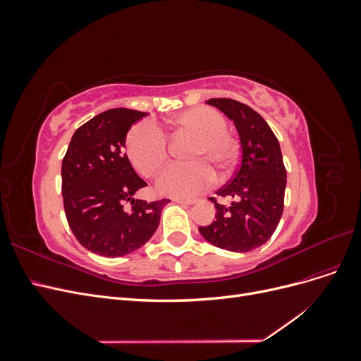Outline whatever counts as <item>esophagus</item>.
I'll return each mask as SVG.
<instances>
[{
  "mask_svg": "<svg viewBox=\"0 0 361 361\" xmlns=\"http://www.w3.org/2000/svg\"><path fill=\"white\" fill-rule=\"evenodd\" d=\"M174 203H179V204H194L195 200L192 199H173Z\"/></svg>",
  "mask_w": 361,
  "mask_h": 361,
  "instance_id": "34e87169",
  "label": "esophagus"
}]
</instances>
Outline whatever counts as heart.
I'll use <instances>...</instances> for the list:
<instances>
[{
	"label": "heart",
	"mask_w": 361,
	"mask_h": 361,
	"mask_svg": "<svg viewBox=\"0 0 361 361\" xmlns=\"http://www.w3.org/2000/svg\"><path fill=\"white\" fill-rule=\"evenodd\" d=\"M180 133L197 135L192 143L190 162L171 164L157 180V190L171 197H191L215 182V169L224 171L236 155L233 138L226 133V120L214 108L195 106L173 117ZM126 152L133 166L143 176H154L169 158V141L164 130L150 120H143L129 129Z\"/></svg>",
	"instance_id": "b5f03b06"
}]
</instances>
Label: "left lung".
Instances as JSON below:
<instances>
[{
	"mask_svg": "<svg viewBox=\"0 0 361 361\" xmlns=\"http://www.w3.org/2000/svg\"><path fill=\"white\" fill-rule=\"evenodd\" d=\"M231 118L241 141V164L233 179L214 197L215 221L199 227L207 243L235 253H247L264 245L274 233L283 214L286 169L279 140L253 108L233 99L206 101Z\"/></svg>",
	"mask_w": 361,
	"mask_h": 361,
	"instance_id": "1",
	"label": "left lung"
}]
</instances>
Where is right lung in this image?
<instances>
[{"label":"right lung","instance_id":"1","mask_svg":"<svg viewBox=\"0 0 361 361\" xmlns=\"http://www.w3.org/2000/svg\"><path fill=\"white\" fill-rule=\"evenodd\" d=\"M146 116L129 108L94 116L75 130L63 158L64 212L78 243L94 255L120 257L143 247L159 226L162 207L170 202L135 199L146 182L125 154L126 134Z\"/></svg>","mask_w":361,"mask_h":361}]
</instances>
